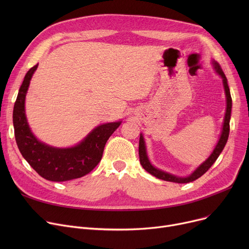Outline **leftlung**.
Returning <instances> with one entry per match:
<instances>
[{
    "instance_id": "1",
    "label": "left lung",
    "mask_w": 249,
    "mask_h": 249,
    "mask_svg": "<svg viewBox=\"0 0 249 249\" xmlns=\"http://www.w3.org/2000/svg\"><path fill=\"white\" fill-rule=\"evenodd\" d=\"M214 67L216 71L221 75V77L223 78V85H224V89H225V93H226V99H227V108H226V113H225V118H224V124H223V128H222V133H221V137L217 143V145L214 149V151L212 152V154L209 156V159L202 163L196 171L189 177L187 178H178L176 176H173L171 174H167L165 172L160 171V169L155 168L153 165H151L150 161L148 160L147 154H146V148H145V143L144 140H143V136L140 134V138H139V160H140V163L142 165V167L145 169L146 172H148L150 175L156 177L158 178L166 180V181H174V182H178V184H186V182H191L194 181L197 178H199L200 177H202L209 168H210L213 163L216 161V160L218 159V156L220 155V153L222 152V150L224 149L226 142L228 140V136H229V131H230V117H231V108H232V99H231V95H230V90H229V87H228V83H227V78L222 71L221 67L219 65L218 62H214Z\"/></svg>"
}]
</instances>
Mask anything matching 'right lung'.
Segmentation results:
<instances>
[{
  "label": "right lung",
  "instance_id": "right-lung-1",
  "mask_svg": "<svg viewBox=\"0 0 249 249\" xmlns=\"http://www.w3.org/2000/svg\"><path fill=\"white\" fill-rule=\"evenodd\" d=\"M37 67L38 64L34 65L26 73L14 105L13 124L18 148L34 171L47 180L67 181L82 178L101 161L107 140L121 122L98 126L80 144L71 148H54L39 142L30 131L24 106L26 93Z\"/></svg>",
  "mask_w": 249,
  "mask_h": 249
}]
</instances>
